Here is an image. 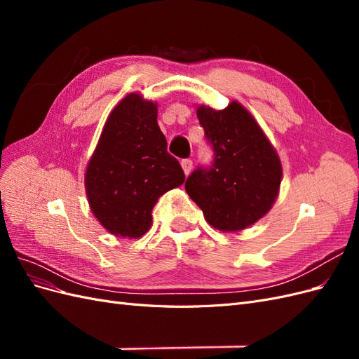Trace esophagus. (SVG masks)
<instances>
[{"mask_svg": "<svg viewBox=\"0 0 359 359\" xmlns=\"http://www.w3.org/2000/svg\"><path fill=\"white\" fill-rule=\"evenodd\" d=\"M181 166H182V169H184V173H186V175H189V173H190L191 169H193V161H191L190 158H184V160L181 161Z\"/></svg>", "mask_w": 359, "mask_h": 359, "instance_id": "esophagus-1", "label": "esophagus"}]
</instances>
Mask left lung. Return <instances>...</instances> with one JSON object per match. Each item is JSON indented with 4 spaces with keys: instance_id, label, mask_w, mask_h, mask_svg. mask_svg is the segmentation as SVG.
Wrapping results in <instances>:
<instances>
[{
    "instance_id": "obj_1",
    "label": "left lung",
    "mask_w": 359,
    "mask_h": 359,
    "mask_svg": "<svg viewBox=\"0 0 359 359\" xmlns=\"http://www.w3.org/2000/svg\"><path fill=\"white\" fill-rule=\"evenodd\" d=\"M196 115L214 148L210 169H196L186 191L205 220L222 232H238L269 212L278 196L283 168L276 148L245 107L199 104Z\"/></svg>"
}]
</instances>
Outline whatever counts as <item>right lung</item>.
Segmentation results:
<instances>
[{
  "label": "right lung",
  "mask_w": 359,
  "mask_h": 359,
  "mask_svg": "<svg viewBox=\"0 0 359 359\" xmlns=\"http://www.w3.org/2000/svg\"><path fill=\"white\" fill-rule=\"evenodd\" d=\"M184 180L157 124V103L130 93L107 116L85 169L91 212L109 233L137 240L149 231L158 198Z\"/></svg>",
  "instance_id": "1"
}]
</instances>
